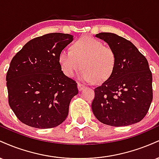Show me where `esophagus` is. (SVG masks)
Segmentation results:
<instances>
[{
  "label": "esophagus",
  "instance_id": "obj_1",
  "mask_svg": "<svg viewBox=\"0 0 159 159\" xmlns=\"http://www.w3.org/2000/svg\"><path fill=\"white\" fill-rule=\"evenodd\" d=\"M78 90L81 91L83 90L84 88V85L82 84H81V83H78Z\"/></svg>",
  "mask_w": 159,
  "mask_h": 159
}]
</instances>
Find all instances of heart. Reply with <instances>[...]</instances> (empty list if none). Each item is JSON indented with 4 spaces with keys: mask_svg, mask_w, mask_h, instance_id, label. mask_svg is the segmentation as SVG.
<instances>
[{
    "mask_svg": "<svg viewBox=\"0 0 159 159\" xmlns=\"http://www.w3.org/2000/svg\"><path fill=\"white\" fill-rule=\"evenodd\" d=\"M58 59L62 71L67 77H72L82 66L84 69L80 78L87 82L105 81L112 74L116 64L113 48L91 36L78 39L71 50H62Z\"/></svg>",
    "mask_w": 159,
    "mask_h": 159,
    "instance_id": "obj_1",
    "label": "heart"
}]
</instances>
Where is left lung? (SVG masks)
I'll return each mask as SVG.
<instances>
[{
  "label": "left lung",
  "mask_w": 159,
  "mask_h": 159,
  "mask_svg": "<svg viewBox=\"0 0 159 159\" xmlns=\"http://www.w3.org/2000/svg\"><path fill=\"white\" fill-rule=\"evenodd\" d=\"M96 36L116 54V64L106 81L94 89L92 110L98 121L111 126L138 123L152 100V76L147 60L129 40L111 33Z\"/></svg>",
  "instance_id": "1"
}]
</instances>
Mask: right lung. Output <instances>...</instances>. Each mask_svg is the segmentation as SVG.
Listing matches in <instances>:
<instances>
[{"instance_id":"obj_1","label":"right lung","mask_w":159,"mask_h":159,"mask_svg":"<svg viewBox=\"0 0 159 159\" xmlns=\"http://www.w3.org/2000/svg\"><path fill=\"white\" fill-rule=\"evenodd\" d=\"M73 40L52 33L27 43L10 62L7 73L9 105L21 123L37 129L59 125L68 116L77 83L63 74L59 54Z\"/></svg>"}]
</instances>
